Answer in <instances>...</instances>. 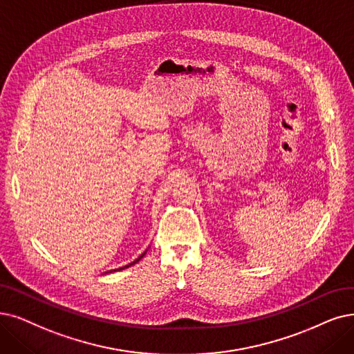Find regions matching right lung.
Listing matches in <instances>:
<instances>
[{"label": "right lung", "instance_id": "obj_1", "mask_svg": "<svg viewBox=\"0 0 354 354\" xmlns=\"http://www.w3.org/2000/svg\"><path fill=\"white\" fill-rule=\"evenodd\" d=\"M147 251L148 250H145L142 254H140V256H138V259H135L132 263H129V264H126V266H122V267H119V268H115V270H107L104 274H107V273H111V272H120V270H124V268H128V267H131V266H133L135 263H138L140 259H142L144 256H145V254H147Z\"/></svg>", "mask_w": 354, "mask_h": 354}]
</instances>
